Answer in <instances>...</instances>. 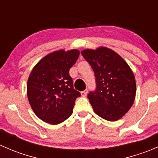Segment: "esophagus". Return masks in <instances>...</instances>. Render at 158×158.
<instances>
[{"mask_svg": "<svg viewBox=\"0 0 158 158\" xmlns=\"http://www.w3.org/2000/svg\"><path fill=\"white\" fill-rule=\"evenodd\" d=\"M87 93H88V89H85V90L81 92V95H82V96H85V95H87Z\"/></svg>", "mask_w": 158, "mask_h": 158, "instance_id": "1", "label": "esophagus"}]
</instances>
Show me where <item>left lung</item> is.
Segmentation results:
<instances>
[{
	"instance_id": "left-lung-1",
	"label": "left lung",
	"mask_w": 158,
	"mask_h": 158,
	"mask_svg": "<svg viewBox=\"0 0 158 158\" xmlns=\"http://www.w3.org/2000/svg\"><path fill=\"white\" fill-rule=\"evenodd\" d=\"M81 54L95 73L96 89L88 94L94 111L107 121L118 120L135 101L136 82L133 72L123 58L111 49H87Z\"/></svg>"
}]
</instances>
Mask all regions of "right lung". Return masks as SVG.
<instances>
[{
    "label": "right lung",
    "instance_id": "obj_1",
    "mask_svg": "<svg viewBox=\"0 0 158 158\" xmlns=\"http://www.w3.org/2000/svg\"><path fill=\"white\" fill-rule=\"evenodd\" d=\"M79 56L78 49L55 51L33 67L28 78L27 97L33 112L51 125L64 122L73 114L80 92L73 88L69 69Z\"/></svg>",
    "mask_w": 158,
    "mask_h": 158
}]
</instances>
